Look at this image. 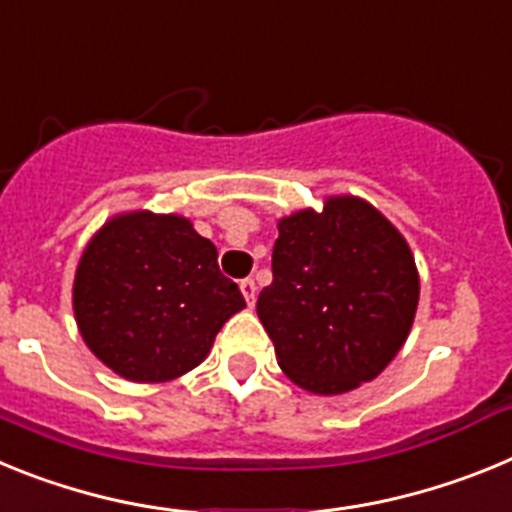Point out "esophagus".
Listing matches in <instances>:
<instances>
[{
	"mask_svg": "<svg viewBox=\"0 0 512 512\" xmlns=\"http://www.w3.org/2000/svg\"><path fill=\"white\" fill-rule=\"evenodd\" d=\"M241 292H243V297H246L248 307L256 305V282H253V279H243Z\"/></svg>",
	"mask_w": 512,
	"mask_h": 512,
	"instance_id": "esophagus-1",
	"label": "esophagus"
}]
</instances>
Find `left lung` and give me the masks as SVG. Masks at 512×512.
<instances>
[{
	"label": "left lung",
	"mask_w": 512,
	"mask_h": 512,
	"mask_svg": "<svg viewBox=\"0 0 512 512\" xmlns=\"http://www.w3.org/2000/svg\"><path fill=\"white\" fill-rule=\"evenodd\" d=\"M277 228L274 282L261 289L256 312L282 372L312 395H343L377 379L418 310L408 241L351 194L292 212Z\"/></svg>",
	"instance_id": "left-lung-1"
}]
</instances>
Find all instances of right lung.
Returning <instances> with one entry per match:
<instances>
[{
	"mask_svg": "<svg viewBox=\"0 0 512 512\" xmlns=\"http://www.w3.org/2000/svg\"><path fill=\"white\" fill-rule=\"evenodd\" d=\"M246 307L217 248L182 215L110 217L81 253L74 315L94 356L130 382H169L200 366L217 330Z\"/></svg>",
	"mask_w": 512,
	"mask_h": 512,
	"instance_id": "1",
	"label": "right lung"
}]
</instances>
